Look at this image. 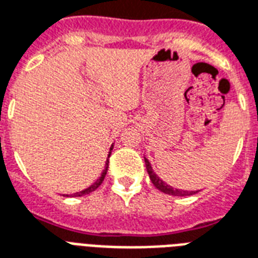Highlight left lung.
Wrapping results in <instances>:
<instances>
[{
    "label": "left lung",
    "instance_id": "left-lung-1",
    "mask_svg": "<svg viewBox=\"0 0 258 258\" xmlns=\"http://www.w3.org/2000/svg\"><path fill=\"white\" fill-rule=\"evenodd\" d=\"M144 160H145V167H147L149 179H151V181L153 183V185H155L157 189H160L161 192L167 194V195H172V197H188V195H194V194L198 192V191H187V189H180L176 188V187H172V185H169L168 183H165L161 177L157 176L156 172L153 171L151 163H149V160H148L147 157H144Z\"/></svg>",
    "mask_w": 258,
    "mask_h": 258
}]
</instances>
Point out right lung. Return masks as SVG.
I'll return each instance as SVG.
<instances>
[{"mask_svg": "<svg viewBox=\"0 0 258 258\" xmlns=\"http://www.w3.org/2000/svg\"><path fill=\"white\" fill-rule=\"evenodd\" d=\"M111 151H113V145L110 147V151H109V155H107V159H106V163H105V168H103V171H102L101 176L98 177L97 180L94 181L93 184L90 185V187H87V188L82 189V191H79V192H75V194H71V195H66V197H83V195H87V194L93 192V191H95V189L99 187V185L102 184V181H103V179H105V176H106V172H107V167H109V157H110L111 155Z\"/></svg>", "mask_w": 258, "mask_h": 258, "instance_id": "add662e5", "label": "right lung"}]
</instances>
